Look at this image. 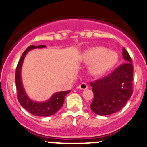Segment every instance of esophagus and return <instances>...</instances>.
Wrapping results in <instances>:
<instances>
[{
    "label": "esophagus",
    "instance_id": "obj_1",
    "mask_svg": "<svg viewBox=\"0 0 147 147\" xmlns=\"http://www.w3.org/2000/svg\"><path fill=\"white\" fill-rule=\"evenodd\" d=\"M79 87L80 89V90H86V89L87 88V84H86V83H84V82H82V83H81L79 85Z\"/></svg>",
    "mask_w": 147,
    "mask_h": 147
}]
</instances>
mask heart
Returning a JSON list of instances; mask_svg holds the SVG:
<instances>
[{
  "instance_id": "b5f03b06",
  "label": "heart",
  "mask_w": 147,
  "mask_h": 147,
  "mask_svg": "<svg viewBox=\"0 0 147 147\" xmlns=\"http://www.w3.org/2000/svg\"><path fill=\"white\" fill-rule=\"evenodd\" d=\"M118 55L115 51H109L104 47H96L87 50L82 59L85 63H93L91 71L94 75H101L113 67L118 61Z\"/></svg>"
}]
</instances>
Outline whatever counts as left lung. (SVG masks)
<instances>
[{
	"label": "left lung",
	"mask_w": 147,
	"mask_h": 147,
	"mask_svg": "<svg viewBox=\"0 0 147 147\" xmlns=\"http://www.w3.org/2000/svg\"><path fill=\"white\" fill-rule=\"evenodd\" d=\"M122 55L124 64L107 76L90 83L94 95L90 107L97 115L104 116L118 112L132 94V60L124 47Z\"/></svg>",
	"instance_id": "8db88e82"
}]
</instances>
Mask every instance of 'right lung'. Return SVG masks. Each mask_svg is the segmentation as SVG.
Returning <instances> with one entry per match:
<instances>
[{
  "mask_svg": "<svg viewBox=\"0 0 147 147\" xmlns=\"http://www.w3.org/2000/svg\"><path fill=\"white\" fill-rule=\"evenodd\" d=\"M42 48L45 47V45H30L26 49L22 55L15 74V81H16V88H17V97L20 105L32 115L39 117H47L54 115L57 112L64 104L65 97L70 92V90L68 91H62L53 94L50 100L46 102H38L31 100L25 92L21 81V68L23 65V60L26 57L28 51L34 48Z\"/></svg>",
  "mask_w": 147,
  "mask_h": 147,
  "instance_id": "add662e5",
  "label": "right lung"
}]
</instances>
